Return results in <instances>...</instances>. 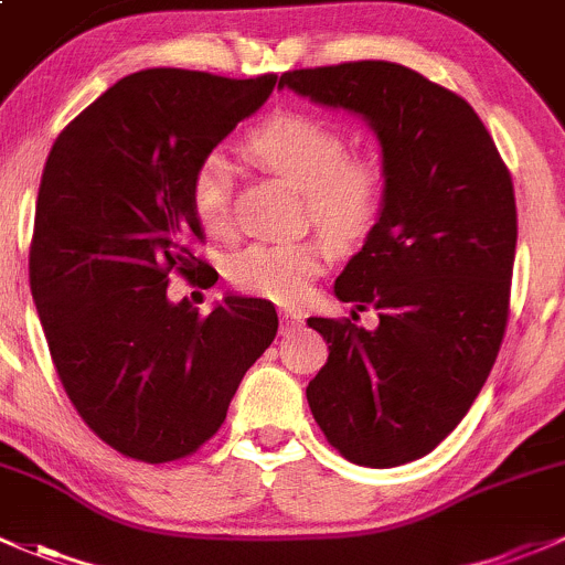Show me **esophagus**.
Segmentation results:
<instances>
[{
    "label": "esophagus",
    "instance_id": "obj_1",
    "mask_svg": "<svg viewBox=\"0 0 565 565\" xmlns=\"http://www.w3.org/2000/svg\"><path fill=\"white\" fill-rule=\"evenodd\" d=\"M280 321L282 329H296V326L305 323V312L296 310V307H280Z\"/></svg>",
    "mask_w": 565,
    "mask_h": 565
}]
</instances>
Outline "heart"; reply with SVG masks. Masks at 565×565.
I'll return each mask as SVG.
<instances>
[{
  "instance_id": "obj_1",
  "label": "heart",
  "mask_w": 565,
  "mask_h": 565,
  "mask_svg": "<svg viewBox=\"0 0 565 565\" xmlns=\"http://www.w3.org/2000/svg\"><path fill=\"white\" fill-rule=\"evenodd\" d=\"M247 152L305 190L307 217L331 242H356L375 225L386 195V166L375 154H351L340 127L310 114H277L247 138ZM190 206L198 223L214 236L234 228L231 166L209 152L190 179ZM326 244L255 242L228 260V277L244 294L294 301L321 271Z\"/></svg>"
}]
</instances>
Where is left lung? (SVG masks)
Instances as JSON below:
<instances>
[{
  "mask_svg": "<svg viewBox=\"0 0 565 565\" xmlns=\"http://www.w3.org/2000/svg\"><path fill=\"white\" fill-rule=\"evenodd\" d=\"M280 84L362 114L386 166L381 217L334 282L377 326L307 321L329 342L307 403L351 462H413L462 422L498 359L516 249L511 173L479 114L411 67L342 62Z\"/></svg>",
  "mask_w": 565,
  "mask_h": 565,
  "instance_id": "left-lung-1",
  "label": "left lung"
}]
</instances>
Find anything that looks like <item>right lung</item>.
<instances>
[{"instance_id":"obj_1","label":"right lung","mask_w":565,"mask_h":565,"mask_svg":"<svg viewBox=\"0 0 565 565\" xmlns=\"http://www.w3.org/2000/svg\"><path fill=\"white\" fill-rule=\"evenodd\" d=\"M277 75L152 67L116 81L60 132L40 179L29 285L56 375L86 427L138 462L195 455L277 334L275 305L209 316L168 301L171 275L214 285L190 179Z\"/></svg>"}]
</instances>
